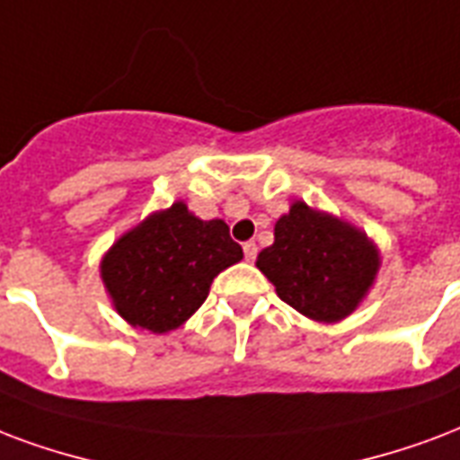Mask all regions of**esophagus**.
<instances>
[{"instance_id": "34e87169", "label": "esophagus", "mask_w": 460, "mask_h": 460, "mask_svg": "<svg viewBox=\"0 0 460 460\" xmlns=\"http://www.w3.org/2000/svg\"><path fill=\"white\" fill-rule=\"evenodd\" d=\"M243 255H245V261H248V262L255 261V255H258V245H255L253 241L243 243Z\"/></svg>"}]
</instances>
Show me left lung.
Segmentation results:
<instances>
[{"instance_id": "left-lung-1", "label": "left lung", "mask_w": 460, "mask_h": 460, "mask_svg": "<svg viewBox=\"0 0 460 460\" xmlns=\"http://www.w3.org/2000/svg\"><path fill=\"white\" fill-rule=\"evenodd\" d=\"M255 265L301 315L338 323L367 299L381 253L359 226L296 199L277 219L275 243L262 248Z\"/></svg>"}]
</instances>
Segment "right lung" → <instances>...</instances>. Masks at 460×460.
I'll list each match as a JSON object with an SVG mask.
<instances>
[{
	"label": "right lung",
	"instance_id": "obj_1",
	"mask_svg": "<svg viewBox=\"0 0 460 460\" xmlns=\"http://www.w3.org/2000/svg\"><path fill=\"white\" fill-rule=\"evenodd\" d=\"M241 258L224 219L205 222L178 199L105 251L101 279L122 321L166 335L205 304L215 277Z\"/></svg>",
	"mask_w": 460,
	"mask_h": 460
}]
</instances>
